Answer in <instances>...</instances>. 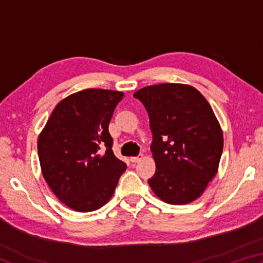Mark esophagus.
Listing matches in <instances>:
<instances>
[{
  "mask_svg": "<svg viewBox=\"0 0 263 263\" xmlns=\"http://www.w3.org/2000/svg\"><path fill=\"white\" fill-rule=\"evenodd\" d=\"M141 159H142V154L138 155V157H132V158H130V161L133 162V163H136V162H139Z\"/></svg>",
  "mask_w": 263,
  "mask_h": 263,
  "instance_id": "obj_1",
  "label": "esophagus"
}]
</instances>
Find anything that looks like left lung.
Returning <instances> with one entry per match:
<instances>
[{
  "label": "left lung",
  "mask_w": 263,
  "mask_h": 263,
  "mask_svg": "<svg viewBox=\"0 0 263 263\" xmlns=\"http://www.w3.org/2000/svg\"><path fill=\"white\" fill-rule=\"evenodd\" d=\"M133 96L147 111L153 135L157 169L149 186L169 204L197 199L217 174L224 146L209 102L197 89L180 83L148 86Z\"/></svg>",
  "instance_id": "8db88e82"
}]
</instances>
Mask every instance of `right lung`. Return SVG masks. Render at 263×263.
I'll return each instance as SVG.
<instances>
[{
	"mask_svg": "<svg viewBox=\"0 0 263 263\" xmlns=\"http://www.w3.org/2000/svg\"><path fill=\"white\" fill-rule=\"evenodd\" d=\"M124 94L86 89L58 104L38 138V157L48 186L79 212L94 211L109 201L125 172L115 157L109 123Z\"/></svg>",
	"mask_w": 263,
	"mask_h": 263,
	"instance_id": "obj_1",
	"label": "right lung"
}]
</instances>
